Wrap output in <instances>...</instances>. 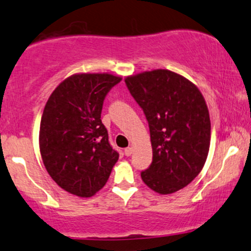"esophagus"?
Returning <instances> with one entry per match:
<instances>
[{"label": "esophagus", "mask_w": 251, "mask_h": 251, "mask_svg": "<svg viewBox=\"0 0 251 251\" xmlns=\"http://www.w3.org/2000/svg\"><path fill=\"white\" fill-rule=\"evenodd\" d=\"M132 154V148H130V147H128V148L125 149V155L126 156H130Z\"/></svg>", "instance_id": "obj_1"}]
</instances>
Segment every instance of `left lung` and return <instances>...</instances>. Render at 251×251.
I'll return each mask as SVG.
<instances>
[{"label":"left lung","instance_id":"obj_1","mask_svg":"<svg viewBox=\"0 0 251 251\" xmlns=\"http://www.w3.org/2000/svg\"><path fill=\"white\" fill-rule=\"evenodd\" d=\"M126 84L148 121L152 162L141 177L166 195L201 173L210 146V117L195 84L167 69L128 76Z\"/></svg>","mask_w":251,"mask_h":251}]
</instances>
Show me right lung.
Returning a JSON list of instances; mask_svg holds the SVG:
<instances>
[{
  "mask_svg": "<svg viewBox=\"0 0 251 251\" xmlns=\"http://www.w3.org/2000/svg\"><path fill=\"white\" fill-rule=\"evenodd\" d=\"M121 79L110 74H76L58 84L44 107L40 126L44 167L73 195L90 197L102 189L119 160L101 113L105 96Z\"/></svg>",
  "mask_w": 251,
  "mask_h": 251,
  "instance_id": "add662e5",
  "label": "right lung"
}]
</instances>
